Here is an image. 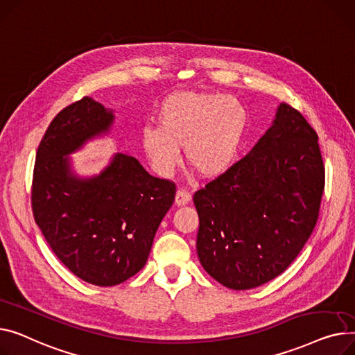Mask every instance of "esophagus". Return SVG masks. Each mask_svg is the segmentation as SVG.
I'll use <instances>...</instances> for the list:
<instances>
[{"label":"esophagus","mask_w":355,"mask_h":355,"mask_svg":"<svg viewBox=\"0 0 355 355\" xmlns=\"http://www.w3.org/2000/svg\"><path fill=\"white\" fill-rule=\"evenodd\" d=\"M191 199H192V196H191L189 192H186L184 189H179V191L176 192V196H175V203H176L178 206H183V205L189 203Z\"/></svg>","instance_id":"obj_1"}]
</instances>
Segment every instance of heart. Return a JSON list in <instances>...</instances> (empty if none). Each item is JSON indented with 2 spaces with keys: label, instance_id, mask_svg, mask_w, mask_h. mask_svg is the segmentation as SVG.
<instances>
[{
  "label": "heart",
  "instance_id": "heart-1",
  "mask_svg": "<svg viewBox=\"0 0 355 355\" xmlns=\"http://www.w3.org/2000/svg\"><path fill=\"white\" fill-rule=\"evenodd\" d=\"M159 128L141 130V148L153 169L173 172L184 148L187 164L205 179L232 168L245 137L248 113L234 96L176 92L164 97L156 113Z\"/></svg>",
  "mask_w": 355,
  "mask_h": 355
}]
</instances>
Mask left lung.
I'll list each match as a JSON object with an SVG mask.
<instances>
[{"instance_id": "left-lung-1", "label": "left lung", "mask_w": 355, "mask_h": 355, "mask_svg": "<svg viewBox=\"0 0 355 355\" xmlns=\"http://www.w3.org/2000/svg\"><path fill=\"white\" fill-rule=\"evenodd\" d=\"M324 184L315 130L281 103L254 149L193 195L206 272L236 291L281 275L314 231Z\"/></svg>"}]
</instances>
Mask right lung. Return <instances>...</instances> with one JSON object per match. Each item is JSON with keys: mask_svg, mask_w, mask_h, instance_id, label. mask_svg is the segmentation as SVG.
I'll return each mask as SVG.
<instances>
[{"mask_svg": "<svg viewBox=\"0 0 355 355\" xmlns=\"http://www.w3.org/2000/svg\"><path fill=\"white\" fill-rule=\"evenodd\" d=\"M114 116L92 97L62 109L35 155L31 206L55 257L97 286L136 275L149 258L157 227L175 200L176 186L144 171L137 159L116 153L98 176L70 172V155L110 130Z\"/></svg>", "mask_w": 355, "mask_h": 355, "instance_id": "right-lung-1", "label": "right lung"}]
</instances>
